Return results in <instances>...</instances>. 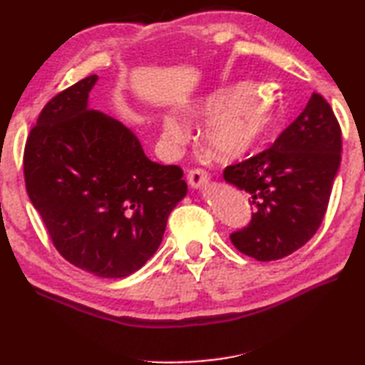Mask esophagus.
<instances>
[{
  "instance_id": "34e87169",
  "label": "esophagus",
  "mask_w": 365,
  "mask_h": 365,
  "mask_svg": "<svg viewBox=\"0 0 365 365\" xmlns=\"http://www.w3.org/2000/svg\"><path fill=\"white\" fill-rule=\"evenodd\" d=\"M187 178H188V183L191 185V187L201 188V187H205V185L209 182V174H207L205 169L196 168V169H191L188 172Z\"/></svg>"
}]
</instances>
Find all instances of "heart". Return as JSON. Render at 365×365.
<instances>
[{
	"instance_id": "1",
	"label": "heart",
	"mask_w": 365,
	"mask_h": 365,
	"mask_svg": "<svg viewBox=\"0 0 365 365\" xmlns=\"http://www.w3.org/2000/svg\"><path fill=\"white\" fill-rule=\"evenodd\" d=\"M191 119L207 120L202 130V145L212 158L235 160L246 156L274 127L277 113L274 100L265 88L225 86L196 100L185 109ZM164 138L180 143L187 138V127L174 115L164 119Z\"/></svg>"
}]
</instances>
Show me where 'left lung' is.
<instances>
[{
	"mask_svg": "<svg viewBox=\"0 0 365 365\" xmlns=\"http://www.w3.org/2000/svg\"><path fill=\"white\" fill-rule=\"evenodd\" d=\"M339 160L341 128L325 98L312 93L274 145L225 168V182L255 207L250 224L230 235L235 248L269 262L304 246L322 224Z\"/></svg>",
	"mask_w": 365,
	"mask_h": 365,
	"instance_id": "8db88e82",
	"label": "left lung"
}]
</instances>
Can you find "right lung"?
Listing matches in <instances>:
<instances>
[{
	"label": "right lung",
	"instance_id": "right-lung-1",
	"mask_svg": "<svg viewBox=\"0 0 365 365\" xmlns=\"http://www.w3.org/2000/svg\"><path fill=\"white\" fill-rule=\"evenodd\" d=\"M98 76L46 103L24 151V178L54 248L76 267L122 279L163 242L187 195L183 170L146 158L125 125L88 108Z\"/></svg>",
	"mask_w": 365,
	"mask_h": 365
}]
</instances>
